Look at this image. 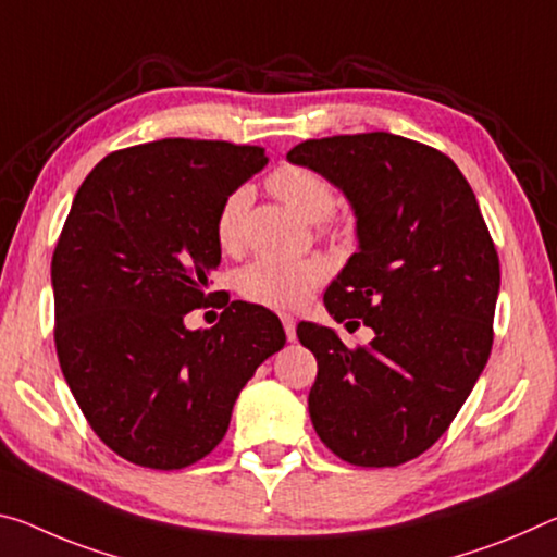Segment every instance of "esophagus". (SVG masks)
Instances as JSON below:
<instances>
[{
	"mask_svg": "<svg viewBox=\"0 0 557 557\" xmlns=\"http://www.w3.org/2000/svg\"><path fill=\"white\" fill-rule=\"evenodd\" d=\"M280 320H282V326H285L287 339L293 342V339L297 337V322H295V317H293V314H280Z\"/></svg>",
	"mask_w": 557,
	"mask_h": 557,
	"instance_id": "1",
	"label": "esophagus"
}]
</instances>
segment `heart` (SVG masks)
Instances as JSON below:
<instances>
[{"label": "heart", "mask_w": 557, "mask_h": 557, "mask_svg": "<svg viewBox=\"0 0 557 557\" xmlns=\"http://www.w3.org/2000/svg\"><path fill=\"white\" fill-rule=\"evenodd\" d=\"M268 188L299 215L320 220L322 233L332 231L330 215L337 206V190L320 171L297 163H282L268 175ZM247 200H250L247 188H237L223 200L215 215V240L227 252L240 245ZM326 275H330V264L322 258H260L240 270L237 289L247 302L270 307V310H299L310 302Z\"/></svg>", "instance_id": "b5f03b06"}]
</instances>
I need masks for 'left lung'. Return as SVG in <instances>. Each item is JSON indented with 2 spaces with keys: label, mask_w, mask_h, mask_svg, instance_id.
Instances as JSON below:
<instances>
[{
  "label": "left lung",
  "mask_w": 557,
  "mask_h": 557,
  "mask_svg": "<svg viewBox=\"0 0 557 557\" xmlns=\"http://www.w3.org/2000/svg\"><path fill=\"white\" fill-rule=\"evenodd\" d=\"M287 158L320 171L355 208L359 252L324 305L376 334L349 349L330 326H297L317 359L314 431L351 466H401L446 434L488 361L496 245L458 165L419 140L384 131L312 138Z\"/></svg>",
  "instance_id": "8db88e82"
}]
</instances>
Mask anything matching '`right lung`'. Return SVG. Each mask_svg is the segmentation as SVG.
Here are the masks:
<instances>
[{"mask_svg": "<svg viewBox=\"0 0 557 557\" xmlns=\"http://www.w3.org/2000/svg\"><path fill=\"white\" fill-rule=\"evenodd\" d=\"M264 163L260 146L163 138L109 153L76 193L51 258L57 355L88 426L131 463L206 458L285 347L277 317L240 299L210 330L183 324L218 295L220 206Z\"/></svg>", "mask_w": 557, "mask_h": 557, "instance_id": "right-lung-1", "label": "right lung"}]
</instances>
